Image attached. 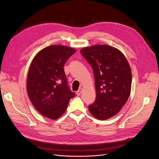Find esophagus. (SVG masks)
Here are the masks:
<instances>
[{"mask_svg": "<svg viewBox=\"0 0 159 159\" xmlns=\"http://www.w3.org/2000/svg\"><path fill=\"white\" fill-rule=\"evenodd\" d=\"M82 88H80L77 92H76V94L78 95V96H79V95H80V94H81V93H82Z\"/></svg>", "mask_w": 159, "mask_h": 159, "instance_id": "obj_1", "label": "esophagus"}]
</instances>
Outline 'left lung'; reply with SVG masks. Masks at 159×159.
<instances>
[{"mask_svg":"<svg viewBox=\"0 0 159 159\" xmlns=\"http://www.w3.org/2000/svg\"><path fill=\"white\" fill-rule=\"evenodd\" d=\"M93 70L96 99L89 111L98 120L117 114L126 103L131 88V71L126 57L117 48L96 44L80 49Z\"/></svg>","mask_w":159,"mask_h":159,"instance_id":"8db88e82","label":"left lung"}]
</instances>
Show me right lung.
I'll return each instance as SVG.
<instances>
[{"instance_id":"add662e5","label":"right lung","mask_w":159,"mask_h":159,"mask_svg":"<svg viewBox=\"0 0 159 159\" xmlns=\"http://www.w3.org/2000/svg\"><path fill=\"white\" fill-rule=\"evenodd\" d=\"M76 52L68 46L51 45L39 52L30 64L27 93L33 106L48 119L59 118L75 97L67 84L64 65Z\"/></svg>"}]
</instances>
